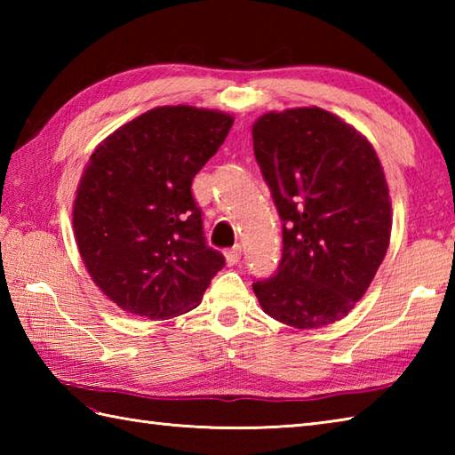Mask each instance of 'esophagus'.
Returning a JSON list of instances; mask_svg holds the SVG:
<instances>
[{"label": "esophagus", "instance_id": "34e87169", "mask_svg": "<svg viewBox=\"0 0 455 455\" xmlns=\"http://www.w3.org/2000/svg\"><path fill=\"white\" fill-rule=\"evenodd\" d=\"M240 256H243V248H240V246H233L230 250H227V252H225L227 264H228V266L238 264V262H240Z\"/></svg>", "mask_w": 455, "mask_h": 455}]
</instances>
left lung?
I'll list each match as a JSON object with an SVG mask.
<instances>
[{"instance_id":"left-lung-1","label":"left lung","mask_w":455,"mask_h":455,"mask_svg":"<svg viewBox=\"0 0 455 455\" xmlns=\"http://www.w3.org/2000/svg\"><path fill=\"white\" fill-rule=\"evenodd\" d=\"M254 154L283 220L277 274L252 285L264 313L299 331L340 321L379 269L391 238L383 166L362 132L321 108L269 111Z\"/></svg>"}]
</instances>
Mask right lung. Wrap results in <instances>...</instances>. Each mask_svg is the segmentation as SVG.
<instances>
[{
  "mask_svg": "<svg viewBox=\"0 0 455 455\" xmlns=\"http://www.w3.org/2000/svg\"><path fill=\"white\" fill-rule=\"evenodd\" d=\"M233 123L222 111L164 105L93 150L76 191L74 236L93 283L123 311L180 316L225 266L205 244L191 181Z\"/></svg>",
  "mask_w": 455,
  "mask_h": 455,
  "instance_id": "add662e5",
  "label": "right lung"
}]
</instances>
